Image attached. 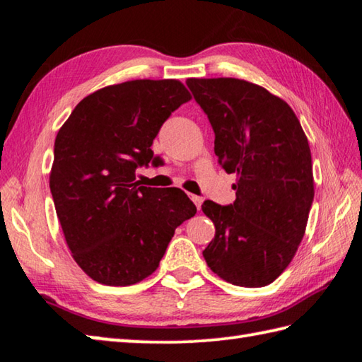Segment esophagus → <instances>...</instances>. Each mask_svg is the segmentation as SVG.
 I'll list each match as a JSON object with an SVG mask.
<instances>
[{
  "mask_svg": "<svg viewBox=\"0 0 362 362\" xmlns=\"http://www.w3.org/2000/svg\"><path fill=\"white\" fill-rule=\"evenodd\" d=\"M189 198H192L194 206L198 207V211H199L201 209V204H203V198H201V196H196V194H189Z\"/></svg>",
  "mask_w": 362,
  "mask_h": 362,
  "instance_id": "34e87169",
  "label": "esophagus"
}]
</instances>
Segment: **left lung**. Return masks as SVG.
I'll list each match as a JSON object with an SVG mask.
<instances>
[{
    "mask_svg": "<svg viewBox=\"0 0 362 362\" xmlns=\"http://www.w3.org/2000/svg\"><path fill=\"white\" fill-rule=\"evenodd\" d=\"M188 89L207 115L214 151L236 174V199L204 201L216 236L206 263L226 283L262 287L289 265L313 204L308 140L296 113L262 86L236 78H189Z\"/></svg>",
    "mask_w": 362,
    "mask_h": 362,
    "instance_id": "left-lung-1",
    "label": "left lung"
}]
</instances>
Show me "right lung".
Instances as JSON below:
<instances>
[{"label":"right lung","mask_w":362,"mask_h":362,"mask_svg":"<svg viewBox=\"0 0 362 362\" xmlns=\"http://www.w3.org/2000/svg\"><path fill=\"white\" fill-rule=\"evenodd\" d=\"M192 95L177 79H136L78 103L54 144L49 177L73 259L89 278L131 286L155 272L174 231L196 214L180 188H146L151 144Z\"/></svg>","instance_id":"add662e5"}]
</instances>
